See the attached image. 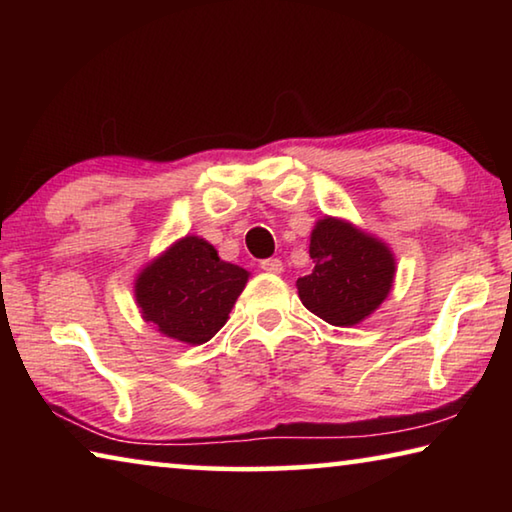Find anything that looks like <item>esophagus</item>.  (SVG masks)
Returning <instances> with one entry per match:
<instances>
[{"label": "esophagus", "mask_w": 512, "mask_h": 512, "mask_svg": "<svg viewBox=\"0 0 512 512\" xmlns=\"http://www.w3.org/2000/svg\"><path fill=\"white\" fill-rule=\"evenodd\" d=\"M259 268H262V271H266V273H282L284 271L282 259H277V257L262 259V262H259Z\"/></svg>", "instance_id": "1"}]
</instances>
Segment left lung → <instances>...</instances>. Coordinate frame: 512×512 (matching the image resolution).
<instances>
[{"label": "left lung", "mask_w": 512, "mask_h": 512, "mask_svg": "<svg viewBox=\"0 0 512 512\" xmlns=\"http://www.w3.org/2000/svg\"><path fill=\"white\" fill-rule=\"evenodd\" d=\"M309 255L314 271L298 277L302 305L336 327L361 323L393 287L395 259L381 241L354 225L329 219L311 232Z\"/></svg>", "instance_id": "obj_1"}]
</instances>
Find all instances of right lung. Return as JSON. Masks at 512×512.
<instances>
[{"mask_svg":"<svg viewBox=\"0 0 512 512\" xmlns=\"http://www.w3.org/2000/svg\"><path fill=\"white\" fill-rule=\"evenodd\" d=\"M246 282L244 268L223 262L205 239L185 237L144 268L135 298L162 334L201 345L225 325Z\"/></svg>","mask_w":512,"mask_h":512,"instance_id":"1","label":"right lung"}]
</instances>
